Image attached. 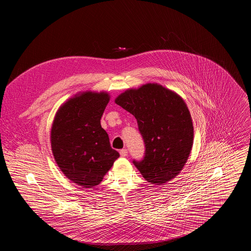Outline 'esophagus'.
<instances>
[{
	"instance_id": "obj_1",
	"label": "esophagus",
	"mask_w": 251,
	"mask_h": 251,
	"mask_svg": "<svg viewBox=\"0 0 251 251\" xmlns=\"http://www.w3.org/2000/svg\"><path fill=\"white\" fill-rule=\"evenodd\" d=\"M120 155H121V157H126L128 155V151L126 149H122V150H120Z\"/></svg>"
}]
</instances>
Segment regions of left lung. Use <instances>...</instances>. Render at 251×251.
<instances>
[{
    "label": "left lung",
    "instance_id": "obj_1",
    "mask_svg": "<svg viewBox=\"0 0 251 251\" xmlns=\"http://www.w3.org/2000/svg\"><path fill=\"white\" fill-rule=\"evenodd\" d=\"M115 103L136 119L144 139L146 153L134 161L146 181L163 186L184 169L194 143V125L185 100L158 83L129 88Z\"/></svg>",
    "mask_w": 251,
    "mask_h": 251
}]
</instances>
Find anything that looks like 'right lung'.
<instances>
[{
    "instance_id": "add662e5",
    "label": "right lung",
    "mask_w": 251,
    "mask_h": 251,
    "mask_svg": "<svg viewBox=\"0 0 251 251\" xmlns=\"http://www.w3.org/2000/svg\"><path fill=\"white\" fill-rule=\"evenodd\" d=\"M109 100L106 91L79 92L60 105L51 125L57 166L68 180L83 188L99 185L120 156L100 124Z\"/></svg>"
}]
</instances>
